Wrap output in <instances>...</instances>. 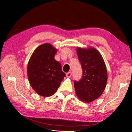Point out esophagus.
I'll use <instances>...</instances> for the list:
<instances>
[{"mask_svg":"<svg viewBox=\"0 0 132 132\" xmlns=\"http://www.w3.org/2000/svg\"><path fill=\"white\" fill-rule=\"evenodd\" d=\"M71 75H72V73L71 72H67L66 73V77H71Z\"/></svg>","mask_w":132,"mask_h":132,"instance_id":"34e87169","label":"esophagus"}]
</instances>
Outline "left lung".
Returning <instances> with one entry per match:
<instances>
[{
  "label": "left lung",
  "instance_id": "8db88e82",
  "mask_svg": "<svg viewBox=\"0 0 132 132\" xmlns=\"http://www.w3.org/2000/svg\"><path fill=\"white\" fill-rule=\"evenodd\" d=\"M77 53L82 75L79 81H74L75 93L81 100L90 103L98 98L105 88L108 79L106 66L95 48H78Z\"/></svg>",
  "mask_w": 132,
  "mask_h": 132
}]
</instances>
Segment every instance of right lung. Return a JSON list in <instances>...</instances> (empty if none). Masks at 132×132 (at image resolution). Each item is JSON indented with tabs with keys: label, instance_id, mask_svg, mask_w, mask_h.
Returning a JSON list of instances; mask_svg holds the SVG:
<instances>
[{
	"label": "right lung",
	"instance_id": "obj_1",
	"mask_svg": "<svg viewBox=\"0 0 132 132\" xmlns=\"http://www.w3.org/2000/svg\"><path fill=\"white\" fill-rule=\"evenodd\" d=\"M56 52L51 45L45 43L37 47L29 59L27 67L29 82L40 96L52 95L66 76L61 65L54 58Z\"/></svg>",
	"mask_w": 132,
	"mask_h": 132
}]
</instances>
